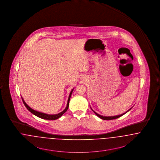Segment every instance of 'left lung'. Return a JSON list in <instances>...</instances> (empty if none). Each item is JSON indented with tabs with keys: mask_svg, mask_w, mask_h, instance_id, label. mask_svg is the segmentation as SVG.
<instances>
[{
	"mask_svg": "<svg viewBox=\"0 0 160 160\" xmlns=\"http://www.w3.org/2000/svg\"><path fill=\"white\" fill-rule=\"evenodd\" d=\"M132 109V108H131ZM131 109H130L127 112L129 111ZM93 112H94V113L98 116V117L99 118H101V119H104V120H111V119H117V118H119L120 117H121V116H122L123 115H124L125 113H126L127 112H126L125 113H123V114H121V115H117V116H114V117H103V116H102V115H100L99 114H98V113H97L96 112H95L94 111H93Z\"/></svg>",
	"mask_w": 160,
	"mask_h": 160,
	"instance_id": "1",
	"label": "left lung"
}]
</instances>
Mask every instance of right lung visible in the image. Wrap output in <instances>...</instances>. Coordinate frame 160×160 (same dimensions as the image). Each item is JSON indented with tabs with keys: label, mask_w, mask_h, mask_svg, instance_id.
I'll list each match as a JSON object with an SVG mask.
<instances>
[{
	"label": "right lung",
	"mask_w": 160,
	"mask_h": 160,
	"mask_svg": "<svg viewBox=\"0 0 160 160\" xmlns=\"http://www.w3.org/2000/svg\"><path fill=\"white\" fill-rule=\"evenodd\" d=\"M72 91H73V90L71 91V92H70V93L69 97V98H68V104H67V106H66V109H65L62 112H60V113H58V114H56V115H48V114H46V113H41V112H39L35 111V110L32 109V108H30L28 106V104H26V103H25V102L24 101L23 98H22V102H23L24 104L25 105V106L26 107V108H27L28 110L31 113H32L33 115H35L36 116H37V117H39V118L44 119H48V120H55V119H57L60 118V117H62V115H63L67 111V110L68 109V108H69V104L70 98V96H71V95H72Z\"/></svg>",
	"instance_id": "1"
}]
</instances>
